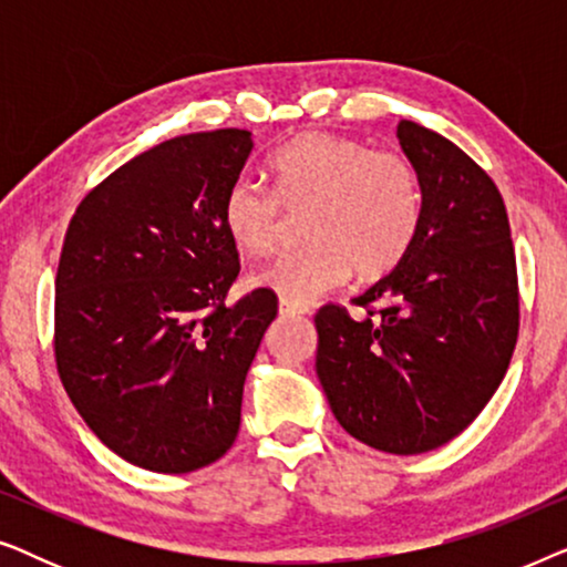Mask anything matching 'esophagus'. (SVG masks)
I'll list each match as a JSON object with an SVG mask.
<instances>
[{"label": "esophagus", "mask_w": 567, "mask_h": 567, "mask_svg": "<svg viewBox=\"0 0 567 567\" xmlns=\"http://www.w3.org/2000/svg\"><path fill=\"white\" fill-rule=\"evenodd\" d=\"M278 312H281L284 317H297V315H307L309 309L301 307V305H291V301L281 299V301H278Z\"/></svg>", "instance_id": "obj_1"}]
</instances>
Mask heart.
<instances>
[{
    "label": "heart",
    "mask_w": 567,
    "mask_h": 567,
    "mask_svg": "<svg viewBox=\"0 0 567 567\" xmlns=\"http://www.w3.org/2000/svg\"><path fill=\"white\" fill-rule=\"evenodd\" d=\"M268 167L274 193L245 175L224 193V231L243 252L266 255L281 229V206L309 208V245L255 270L258 289L305 307L343 286L351 270L361 278L386 274L413 245L423 193L402 154L315 131L284 144Z\"/></svg>",
    "instance_id": "heart-1"
}]
</instances>
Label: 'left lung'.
I'll use <instances>...</instances> for the list:
<instances>
[{"label":"left lung","instance_id":"obj_1","mask_svg":"<svg viewBox=\"0 0 567 567\" xmlns=\"http://www.w3.org/2000/svg\"><path fill=\"white\" fill-rule=\"evenodd\" d=\"M423 193L421 227L353 305L315 317L317 377L332 415L386 454L444 446L487 405L518 336L516 255L495 183L436 131L398 123Z\"/></svg>","mask_w":567,"mask_h":567}]
</instances>
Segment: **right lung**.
I'll use <instances>...</instances> for the list:
<instances>
[{
	"mask_svg": "<svg viewBox=\"0 0 567 567\" xmlns=\"http://www.w3.org/2000/svg\"><path fill=\"white\" fill-rule=\"evenodd\" d=\"M243 128L175 136L92 188L56 274L61 384L103 444L136 467L183 475L229 452L274 291L237 305L224 193L243 173Z\"/></svg>",
	"mask_w": 567,
	"mask_h": 567,
	"instance_id": "right-lung-1",
	"label": "right lung"
}]
</instances>
